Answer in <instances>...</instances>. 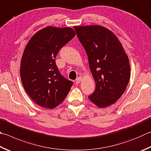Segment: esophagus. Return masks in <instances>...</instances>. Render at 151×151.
Instances as JSON below:
<instances>
[{
    "instance_id": "1",
    "label": "esophagus",
    "mask_w": 151,
    "mask_h": 151,
    "mask_svg": "<svg viewBox=\"0 0 151 151\" xmlns=\"http://www.w3.org/2000/svg\"><path fill=\"white\" fill-rule=\"evenodd\" d=\"M81 79H82V78H80V77H79V78H78L76 79V84H78V83H80V82L81 81Z\"/></svg>"
}]
</instances>
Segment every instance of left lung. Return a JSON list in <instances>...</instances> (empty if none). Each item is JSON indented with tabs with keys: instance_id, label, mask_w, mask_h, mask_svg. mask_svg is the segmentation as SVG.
Instances as JSON below:
<instances>
[{
	"instance_id": "left-lung-1",
	"label": "left lung",
	"mask_w": 151,
	"mask_h": 151,
	"mask_svg": "<svg viewBox=\"0 0 151 151\" xmlns=\"http://www.w3.org/2000/svg\"><path fill=\"white\" fill-rule=\"evenodd\" d=\"M87 55L96 88L89 100L100 108L117 101L130 79L129 62L115 34L100 25L74 26Z\"/></svg>"
}]
</instances>
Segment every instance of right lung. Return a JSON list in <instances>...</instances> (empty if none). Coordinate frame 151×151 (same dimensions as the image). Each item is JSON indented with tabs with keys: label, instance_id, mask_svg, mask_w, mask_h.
Listing matches in <instances>:
<instances>
[{
	"label": "right lung",
	"instance_id": "obj_1",
	"mask_svg": "<svg viewBox=\"0 0 151 151\" xmlns=\"http://www.w3.org/2000/svg\"><path fill=\"white\" fill-rule=\"evenodd\" d=\"M75 35L70 27L48 26L37 31L25 47L21 60L22 83L28 95L39 106L54 109L69 93L73 83L61 75L55 58Z\"/></svg>",
	"mask_w": 151,
	"mask_h": 151
}]
</instances>
